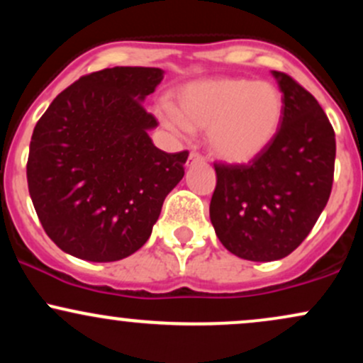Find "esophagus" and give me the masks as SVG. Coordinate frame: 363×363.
I'll use <instances>...</instances> for the list:
<instances>
[{"label":"esophagus","mask_w":363,"mask_h":363,"mask_svg":"<svg viewBox=\"0 0 363 363\" xmlns=\"http://www.w3.org/2000/svg\"><path fill=\"white\" fill-rule=\"evenodd\" d=\"M205 162V158H203L199 153L196 152H191L189 153V158H187V165H193V164H203Z\"/></svg>","instance_id":"34e87169"}]
</instances>
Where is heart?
Returning a JSON list of instances; mask_svg holds the SVG:
<instances>
[{
  "label": "heart",
  "mask_w": 363,
  "mask_h": 363,
  "mask_svg": "<svg viewBox=\"0 0 363 363\" xmlns=\"http://www.w3.org/2000/svg\"><path fill=\"white\" fill-rule=\"evenodd\" d=\"M285 101L272 82L242 77L205 78L174 94L172 109L158 114L176 136L208 131V148L227 164H247L272 147Z\"/></svg>",
  "instance_id": "obj_1"
}]
</instances>
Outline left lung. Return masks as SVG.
I'll return each instance as SVG.
<instances>
[{"instance_id": "1", "label": "left lung", "mask_w": 363, "mask_h": 363, "mask_svg": "<svg viewBox=\"0 0 363 363\" xmlns=\"http://www.w3.org/2000/svg\"><path fill=\"white\" fill-rule=\"evenodd\" d=\"M285 101L272 147L249 165H215V234L247 261L289 256L309 235L331 194L336 140L319 102L289 74L272 72Z\"/></svg>"}]
</instances>
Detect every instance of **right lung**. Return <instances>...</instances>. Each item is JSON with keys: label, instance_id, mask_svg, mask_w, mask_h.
Wrapping results in <instances>:
<instances>
[{"label": "right lung", "instance_id": "1", "mask_svg": "<svg viewBox=\"0 0 363 363\" xmlns=\"http://www.w3.org/2000/svg\"><path fill=\"white\" fill-rule=\"evenodd\" d=\"M164 69L114 66L74 82L35 124L27 162L32 203L61 251L119 261L148 240L187 152L158 150L145 99Z\"/></svg>", "mask_w": 363, "mask_h": 363}]
</instances>
